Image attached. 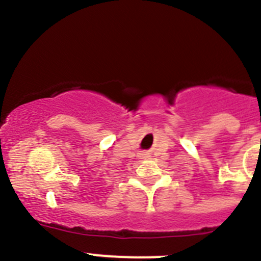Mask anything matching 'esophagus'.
I'll return each instance as SVG.
<instances>
[{"instance_id": "esophagus-1", "label": "esophagus", "mask_w": 261, "mask_h": 261, "mask_svg": "<svg viewBox=\"0 0 261 261\" xmlns=\"http://www.w3.org/2000/svg\"><path fill=\"white\" fill-rule=\"evenodd\" d=\"M148 157H149L148 153H141V154H139V159H141V160H147Z\"/></svg>"}]
</instances>
